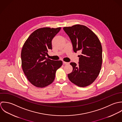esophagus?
Segmentation results:
<instances>
[{"instance_id":"obj_1","label":"esophagus","mask_w":122,"mask_h":122,"mask_svg":"<svg viewBox=\"0 0 122 122\" xmlns=\"http://www.w3.org/2000/svg\"><path fill=\"white\" fill-rule=\"evenodd\" d=\"M63 64L64 65H68V64H69V63H68V62H63Z\"/></svg>"}]
</instances>
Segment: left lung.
Segmentation results:
<instances>
[{"label": "left lung", "mask_w": 122, "mask_h": 122, "mask_svg": "<svg viewBox=\"0 0 122 122\" xmlns=\"http://www.w3.org/2000/svg\"><path fill=\"white\" fill-rule=\"evenodd\" d=\"M74 52L80 50L77 65L72 62L73 71L68 74L69 80L78 86L84 87L92 83L97 78L102 63V49L97 36L89 28L82 25L65 27Z\"/></svg>", "instance_id": "obj_1"}]
</instances>
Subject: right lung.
Returning <instances> with one entry per match:
<instances>
[{
	"label": "right lung",
	"instance_id": "1",
	"mask_svg": "<svg viewBox=\"0 0 122 122\" xmlns=\"http://www.w3.org/2000/svg\"><path fill=\"white\" fill-rule=\"evenodd\" d=\"M61 27H44L33 31L23 45L21 51L22 67L28 81L34 86L43 88L53 82L56 70L63 62L47 58L52 49V40Z\"/></svg>",
	"mask_w": 122,
	"mask_h": 122
}]
</instances>
